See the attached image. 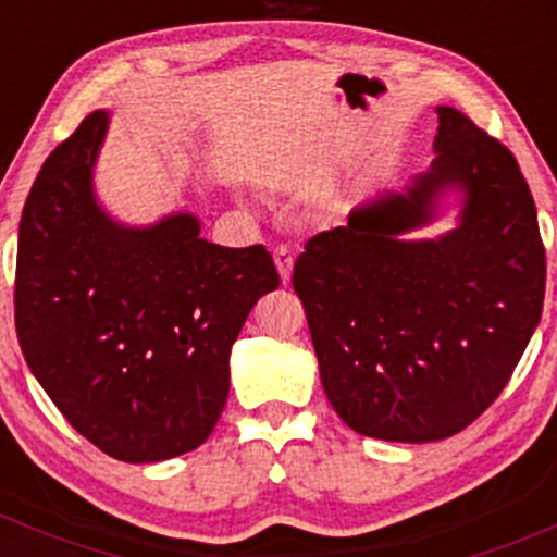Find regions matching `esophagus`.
Returning a JSON list of instances; mask_svg holds the SVG:
<instances>
[{"instance_id":"34e87169","label":"esophagus","mask_w":557,"mask_h":557,"mask_svg":"<svg viewBox=\"0 0 557 557\" xmlns=\"http://www.w3.org/2000/svg\"><path fill=\"white\" fill-rule=\"evenodd\" d=\"M272 257H274V264H277L280 277H283V283H287L293 272V251L287 246H277L272 251Z\"/></svg>"}]
</instances>
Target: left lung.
<instances>
[{
	"label": "left lung",
	"mask_w": 557,
	"mask_h": 557,
	"mask_svg": "<svg viewBox=\"0 0 557 557\" xmlns=\"http://www.w3.org/2000/svg\"><path fill=\"white\" fill-rule=\"evenodd\" d=\"M437 117L430 172L314 235L293 267L327 400L354 432L393 443L445 440L482 417L545 300V246L519 162L463 112L437 107ZM445 187L465 190L459 227L400 242Z\"/></svg>",
	"instance_id": "obj_1"
}]
</instances>
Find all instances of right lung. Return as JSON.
<instances>
[{
    "label": "right lung",
    "instance_id": "obj_1",
    "mask_svg": "<svg viewBox=\"0 0 557 557\" xmlns=\"http://www.w3.org/2000/svg\"><path fill=\"white\" fill-rule=\"evenodd\" d=\"M110 114L47 157L17 235L15 330L30 372L88 443L125 463L196 450L230 389V348L280 285L264 246L203 240L194 214L125 227L94 198Z\"/></svg>",
    "mask_w": 557,
    "mask_h": 557
}]
</instances>
